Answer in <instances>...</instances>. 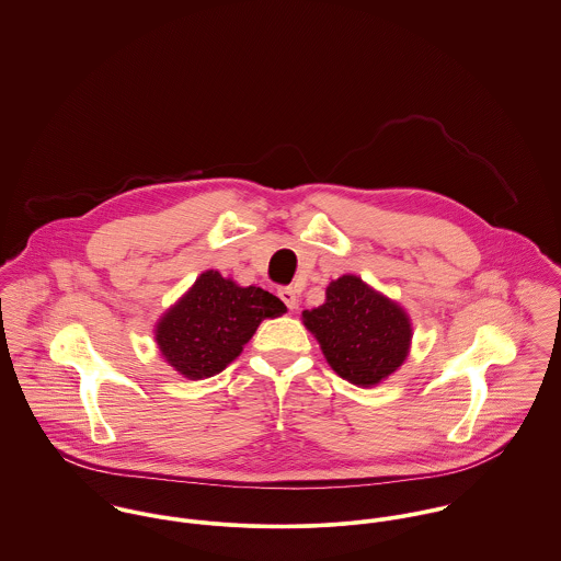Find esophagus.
I'll return each mask as SVG.
<instances>
[{
  "label": "esophagus",
  "mask_w": 561,
  "mask_h": 561,
  "mask_svg": "<svg viewBox=\"0 0 561 561\" xmlns=\"http://www.w3.org/2000/svg\"><path fill=\"white\" fill-rule=\"evenodd\" d=\"M279 299L286 304L288 310H297L299 308V297L293 288H279Z\"/></svg>",
  "instance_id": "34e87169"
}]
</instances>
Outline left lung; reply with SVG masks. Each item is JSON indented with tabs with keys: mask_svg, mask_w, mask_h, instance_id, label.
<instances>
[{
	"mask_svg": "<svg viewBox=\"0 0 561 561\" xmlns=\"http://www.w3.org/2000/svg\"><path fill=\"white\" fill-rule=\"evenodd\" d=\"M324 295V304L301 318L333 373L374 387L407 362L413 324L398 301L351 273L333 279Z\"/></svg>",
	"mask_w": 561,
	"mask_h": 561,
	"instance_id": "obj_1",
	"label": "left lung"
}]
</instances>
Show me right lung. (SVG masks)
<instances>
[{"instance_id": "add662e5", "label": "right lung", "mask_w": 561, "mask_h": 561, "mask_svg": "<svg viewBox=\"0 0 561 561\" xmlns=\"http://www.w3.org/2000/svg\"><path fill=\"white\" fill-rule=\"evenodd\" d=\"M282 313L286 306L275 295L257 286H239L210 268L159 318L154 340L176 373L202 380L226 370L260 322Z\"/></svg>"}]
</instances>
